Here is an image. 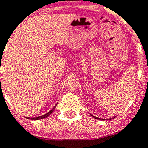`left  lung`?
<instances>
[{
	"mask_svg": "<svg viewBox=\"0 0 148 148\" xmlns=\"http://www.w3.org/2000/svg\"><path fill=\"white\" fill-rule=\"evenodd\" d=\"M93 116V117H94V118H95V119H98V118H96V117H95V116ZM112 119H113V118H112ZM101 120H104V119H101Z\"/></svg>",
	"mask_w": 148,
	"mask_h": 148,
	"instance_id": "8db88e82",
	"label": "left lung"
}]
</instances>
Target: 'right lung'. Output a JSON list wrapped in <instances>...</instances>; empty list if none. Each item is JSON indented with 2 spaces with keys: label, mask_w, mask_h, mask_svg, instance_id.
<instances>
[{
  "label": "right lung",
  "mask_w": 148,
  "mask_h": 148,
  "mask_svg": "<svg viewBox=\"0 0 148 148\" xmlns=\"http://www.w3.org/2000/svg\"><path fill=\"white\" fill-rule=\"evenodd\" d=\"M55 108H56V106H55L53 108H52V110H51L50 111H49V112H48V113H47L46 114L43 115V116H39V117H36V118H27V119H31V120H39V119H45V118H47V117H48V116H49V115H50L51 113H52V112H53V111H54V109H55Z\"/></svg>",
  "instance_id": "right-lung-1"
}]
</instances>
